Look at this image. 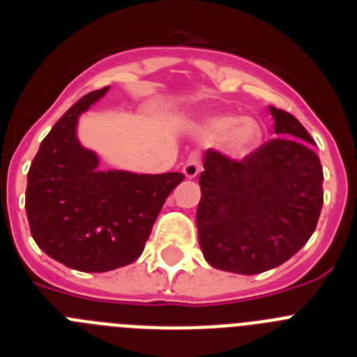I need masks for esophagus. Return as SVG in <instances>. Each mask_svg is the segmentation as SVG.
<instances>
[{"label":"esophagus","mask_w":357,"mask_h":357,"mask_svg":"<svg viewBox=\"0 0 357 357\" xmlns=\"http://www.w3.org/2000/svg\"><path fill=\"white\" fill-rule=\"evenodd\" d=\"M202 169V157L198 151H191L189 153V157L185 159L184 162V168H182V172H184L185 178H195V176L200 173Z\"/></svg>","instance_id":"obj_1"}]
</instances>
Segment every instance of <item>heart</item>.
Wrapping results in <instances>:
<instances>
[{
  "label": "heart",
  "mask_w": 357,
  "mask_h": 357,
  "mask_svg": "<svg viewBox=\"0 0 357 357\" xmlns=\"http://www.w3.org/2000/svg\"><path fill=\"white\" fill-rule=\"evenodd\" d=\"M204 134L209 139H218L225 135L227 150L236 155H243L259 143L263 130L254 118L238 119L236 116H218L207 121Z\"/></svg>",
  "instance_id": "heart-1"
}]
</instances>
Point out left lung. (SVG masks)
<instances>
[{
    "instance_id": "1",
    "label": "left lung",
    "mask_w": 357,
    "mask_h": 357,
    "mask_svg": "<svg viewBox=\"0 0 357 357\" xmlns=\"http://www.w3.org/2000/svg\"><path fill=\"white\" fill-rule=\"evenodd\" d=\"M279 137L234 160L204 155L198 241L207 263L223 272L255 275L295 255L317 229L324 172L301 121L270 107Z\"/></svg>"
}]
</instances>
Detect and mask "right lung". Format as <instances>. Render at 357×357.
Returning a JSON list of instances; mask_svg holds the SVG:
<instances>
[{
    "label": "right lung",
    "instance_id": "obj_1",
    "mask_svg": "<svg viewBox=\"0 0 357 357\" xmlns=\"http://www.w3.org/2000/svg\"><path fill=\"white\" fill-rule=\"evenodd\" d=\"M109 87L80 98L53 125L28 172L30 232L52 259L78 272H109L144 250L164 202L182 173L100 172L98 155L80 144L77 123Z\"/></svg>",
    "mask_w": 357,
    "mask_h": 357
}]
</instances>
